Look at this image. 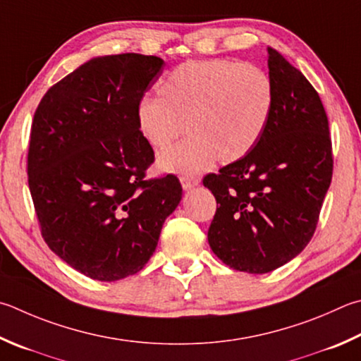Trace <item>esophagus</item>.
Listing matches in <instances>:
<instances>
[{"label": "esophagus", "mask_w": 361, "mask_h": 361, "mask_svg": "<svg viewBox=\"0 0 361 361\" xmlns=\"http://www.w3.org/2000/svg\"><path fill=\"white\" fill-rule=\"evenodd\" d=\"M180 181H181L183 189H191L194 186H197L199 183H200V180L197 178V176H181Z\"/></svg>", "instance_id": "1"}]
</instances>
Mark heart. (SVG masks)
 <instances>
[{
    "label": "heart",
    "mask_w": 361,
    "mask_h": 361,
    "mask_svg": "<svg viewBox=\"0 0 361 361\" xmlns=\"http://www.w3.org/2000/svg\"><path fill=\"white\" fill-rule=\"evenodd\" d=\"M159 97H142L135 121L149 147L164 149L185 130V140L167 149L159 166L181 176L197 175L219 159L243 158L270 123L274 85L254 64L191 60L167 72Z\"/></svg>",
    "instance_id": "obj_1"
}]
</instances>
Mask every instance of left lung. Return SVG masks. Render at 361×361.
Returning a JSON list of instances; mask_svg holds the SVG:
<instances>
[{"mask_svg": "<svg viewBox=\"0 0 361 361\" xmlns=\"http://www.w3.org/2000/svg\"><path fill=\"white\" fill-rule=\"evenodd\" d=\"M268 69L274 106L265 133L243 158L203 176L218 203L209 247L233 270L254 274L283 267L310 243L333 175L319 93L271 47Z\"/></svg>", "mask_w": 361, "mask_h": 361, "instance_id": "obj_1", "label": "left lung"}]
</instances>
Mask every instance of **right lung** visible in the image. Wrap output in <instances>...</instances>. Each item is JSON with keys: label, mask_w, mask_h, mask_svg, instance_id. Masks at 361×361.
Here are the masks:
<instances>
[{"label": "right lung", "mask_w": 361, "mask_h": 361, "mask_svg": "<svg viewBox=\"0 0 361 361\" xmlns=\"http://www.w3.org/2000/svg\"><path fill=\"white\" fill-rule=\"evenodd\" d=\"M162 66L152 55L93 58L50 87L32 118L26 172L41 235L91 279L140 271L181 200L175 175L147 180L154 152L135 121Z\"/></svg>", "instance_id": "obj_1"}]
</instances>
